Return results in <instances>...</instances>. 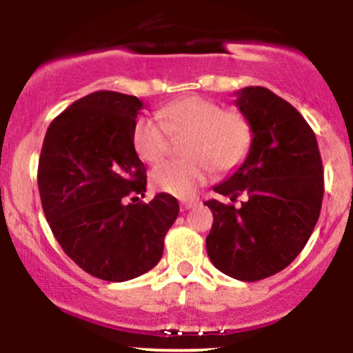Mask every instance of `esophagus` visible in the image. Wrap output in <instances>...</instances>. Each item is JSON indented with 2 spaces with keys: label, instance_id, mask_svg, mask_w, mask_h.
<instances>
[{
  "label": "esophagus",
  "instance_id": "1",
  "mask_svg": "<svg viewBox=\"0 0 353 353\" xmlns=\"http://www.w3.org/2000/svg\"><path fill=\"white\" fill-rule=\"evenodd\" d=\"M196 205H198V201H194V199H184V201H181V208L183 210H191V208H194Z\"/></svg>",
  "mask_w": 353,
  "mask_h": 353
}]
</instances>
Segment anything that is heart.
<instances>
[{
	"instance_id": "heart-1",
	"label": "heart",
	"mask_w": 353,
	"mask_h": 353,
	"mask_svg": "<svg viewBox=\"0 0 353 353\" xmlns=\"http://www.w3.org/2000/svg\"><path fill=\"white\" fill-rule=\"evenodd\" d=\"M154 117H140L133 128V147L145 162H159L169 154L174 138H186V159L160 163L152 170V184L177 198H190L212 177L244 162L252 143V128L244 114L223 110L210 99L184 97L163 105Z\"/></svg>"
}]
</instances>
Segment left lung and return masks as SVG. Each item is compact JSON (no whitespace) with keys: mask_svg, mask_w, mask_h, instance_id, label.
<instances>
[{"mask_svg":"<svg viewBox=\"0 0 353 353\" xmlns=\"http://www.w3.org/2000/svg\"><path fill=\"white\" fill-rule=\"evenodd\" d=\"M252 143L239 169L213 191L241 206L208 199L213 225L206 252L215 268L243 282L282 272L304 249L321 212L325 179L318 141L294 105L265 87L236 92Z\"/></svg>","mask_w":353,"mask_h":353,"instance_id":"1","label":"left lung"}]
</instances>
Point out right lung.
Wrapping results in <instances>:
<instances>
[{"label":"right lung","instance_id":"obj_1","mask_svg":"<svg viewBox=\"0 0 353 353\" xmlns=\"http://www.w3.org/2000/svg\"><path fill=\"white\" fill-rule=\"evenodd\" d=\"M143 109L134 95L99 90L63 110L48 128L37 184L42 210L63 251L92 276L126 282L152 270L179 203L145 196L147 169L133 147Z\"/></svg>","mask_w":353,"mask_h":353}]
</instances>
